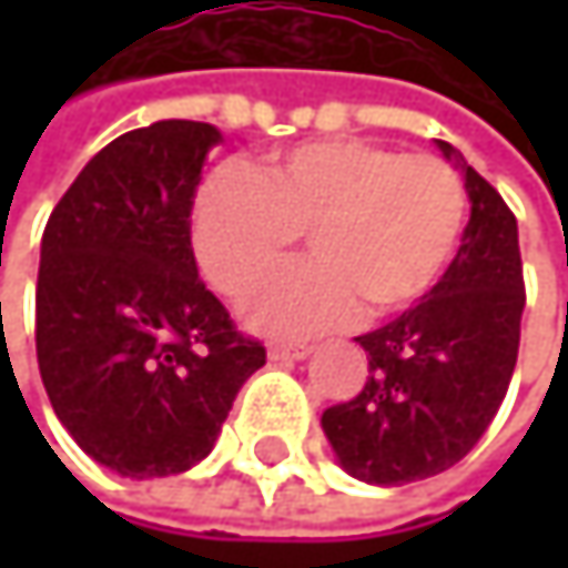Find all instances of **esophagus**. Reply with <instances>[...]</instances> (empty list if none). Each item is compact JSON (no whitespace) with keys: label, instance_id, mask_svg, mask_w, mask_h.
I'll return each mask as SVG.
<instances>
[{"label":"esophagus","instance_id":"34e87169","mask_svg":"<svg viewBox=\"0 0 568 568\" xmlns=\"http://www.w3.org/2000/svg\"><path fill=\"white\" fill-rule=\"evenodd\" d=\"M312 355V345L305 342H273L270 345V362H302Z\"/></svg>","mask_w":568,"mask_h":568}]
</instances>
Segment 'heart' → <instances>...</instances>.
Segmentation results:
<instances>
[{
    "instance_id": "b5f03b06",
    "label": "heart",
    "mask_w": 568,
    "mask_h": 568,
    "mask_svg": "<svg viewBox=\"0 0 568 568\" xmlns=\"http://www.w3.org/2000/svg\"><path fill=\"white\" fill-rule=\"evenodd\" d=\"M467 220V190L430 154L328 138L276 154L256 176L223 168L196 190L193 253L206 280L243 295L305 230L312 260L260 285L243 315L266 335L338 328L365 308L392 318L444 276Z\"/></svg>"
}]
</instances>
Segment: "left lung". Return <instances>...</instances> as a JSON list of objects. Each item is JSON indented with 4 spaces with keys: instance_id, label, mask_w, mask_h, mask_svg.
Returning <instances> with one entry per match:
<instances>
[{
    "instance_id": "1",
    "label": "left lung",
    "mask_w": 568,
    "mask_h": 568,
    "mask_svg": "<svg viewBox=\"0 0 568 568\" xmlns=\"http://www.w3.org/2000/svg\"><path fill=\"white\" fill-rule=\"evenodd\" d=\"M437 148L470 196L460 250L414 308L355 338L368 352L365 388L322 414L338 464L378 487L427 480L467 457L504 404L519 352L516 216L460 151Z\"/></svg>"
}]
</instances>
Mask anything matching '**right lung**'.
Segmentation results:
<instances>
[{
	"label": "right lung",
	"mask_w": 568,
	"mask_h": 568,
	"mask_svg": "<svg viewBox=\"0 0 568 568\" xmlns=\"http://www.w3.org/2000/svg\"><path fill=\"white\" fill-rule=\"evenodd\" d=\"M203 121H158L98 151L42 233L39 372L58 420L134 480L200 464L266 348L200 283L190 210L210 148Z\"/></svg>",
	"instance_id": "obj_1"
}]
</instances>
